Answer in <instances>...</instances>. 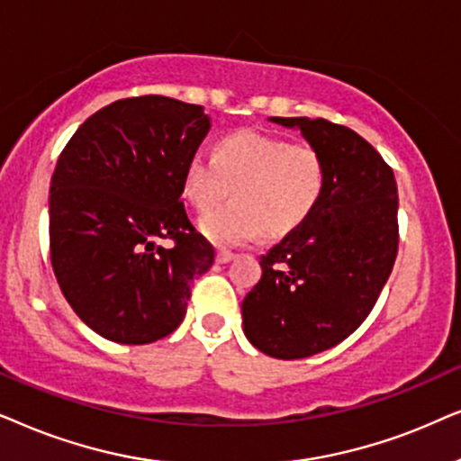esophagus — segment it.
<instances>
[{
	"label": "esophagus",
	"instance_id": "esophagus-1",
	"mask_svg": "<svg viewBox=\"0 0 461 461\" xmlns=\"http://www.w3.org/2000/svg\"><path fill=\"white\" fill-rule=\"evenodd\" d=\"M231 259H236V253H231V250L221 249L219 253H217V261H219V263H230Z\"/></svg>",
	"mask_w": 461,
	"mask_h": 461
}]
</instances>
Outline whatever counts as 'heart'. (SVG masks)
<instances>
[{
    "instance_id": "1",
    "label": "heart",
    "mask_w": 461,
    "mask_h": 461,
    "mask_svg": "<svg viewBox=\"0 0 461 461\" xmlns=\"http://www.w3.org/2000/svg\"><path fill=\"white\" fill-rule=\"evenodd\" d=\"M324 185L327 167L316 147L257 131L227 134L212 158L195 153L183 173V194L202 212L234 189V202L200 219L202 234L217 244H242L261 231L288 236L312 217Z\"/></svg>"
}]
</instances>
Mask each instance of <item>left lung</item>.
<instances>
[{"label":"left lung","instance_id":"obj_1","mask_svg":"<svg viewBox=\"0 0 461 461\" xmlns=\"http://www.w3.org/2000/svg\"><path fill=\"white\" fill-rule=\"evenodd\" d=\"M269 120L299 128L321 151L327 185L312 217L261 255L263 274L244 297L242 324L263 354L308 358L371 314L398 253V189L375 147L348 126Z\"/></svg>","mask_w":461,"mask_h":461}]
</instances>
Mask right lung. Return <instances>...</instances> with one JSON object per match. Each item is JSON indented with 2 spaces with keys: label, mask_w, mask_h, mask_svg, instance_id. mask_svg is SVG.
Masks as SVG:
<instances>
[{
  "label": "right lung",
  "mask_w": 461,
  "mask_h": 461,
  "mask_svg": "<svg viewBox=\"0 0 461 461\" xmlns=\"http://www.w3.org/2000/svg\"><path fill=\"white\" fill-rule=\"evenodd\" d=\"M211 120L147 95L90 115L50 183V261L73 312L109 341L143 346L179 327L212 244L181 202L183 173ZM158 240H173L162 248Z\"/></svg>",
  "instance_id": "1"
}]
</instances>
